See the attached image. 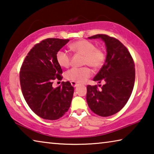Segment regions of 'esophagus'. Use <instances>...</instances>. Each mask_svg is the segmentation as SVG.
Wrapping results in <instances>:
<instances>
[{
	"mask_svg": "<svg viewBox=\"0 0 154 154\" xmlns=\"http://www.w3.org/2000/svg\"><path fill=\"white\" fill-rule=\"evenodd\" d=\"M71 84H72V86L74 87H78V86H79V84L77 83V82H74V81L71 82Z\"/></svg>",
	"mask_w": 154,
	"mask_h": 154,
	"instance_id": "34e87169",
	"label": "esophagus"
}]
</instances>
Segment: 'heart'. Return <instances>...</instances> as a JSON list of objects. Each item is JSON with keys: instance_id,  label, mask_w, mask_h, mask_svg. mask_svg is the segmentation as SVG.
<instances>
[{"instance_id": "b5f03b06", "label": "heart", "mask_w": 154, "mask_h": 154, "mask_svg": "<svg viewBox=\"0 0 154 154\" xmlns=\"http://www.w3.org/2000/svg\"><path fill=\"white\" fill-rule=\"evenodd\" d=\"M69 48L75 53L83 56L82 63L94 69H99L103 65L105 60V54L103 49L96 48L93 42L87 40H80L73 42ZM56 60L62 67H68L70 65V55L65 51L59 50L56 53ZM91 70L87 67H74L66 72V79L71 81L82 83L91 76Z\"/></svg>"}]
</instances>
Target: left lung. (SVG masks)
Wrapping results in <instances>:
<instances>
[{
  "label": "left lung",
  "instance_id": "1",
  "mask_svg": "<svg viewBox=\"0 0 154 154\" xmlns=\"http://www.w3.org/2000/svg\"><path fill=\"white\" fill-rule=\"evenodd\" d=\"M89 39H101L105 44V62L94 81L105 82L98 89L97 86L87 87V102L92 112L103 117L112 116L128 101L135 81L134 63L124 45L107 35L97 34ZM100 87V85H99Z\"/></svg>",
  "mask_w": 154,
  "mask_h": 154
}]
</instances>
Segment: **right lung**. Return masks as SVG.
<instances>
[{
    "label": "right lung",
    "instance_id": "add662e5",
    "mask_svg": "<svg viewBox=\"0 0 154 154\" xmlns=\"http://www.w3.org/2000/svg\"><path fill=\"white\" fill-rule=\"evenodd\" d=\"M69 40L47 38L36 44L25 58L20 72L23 96L31 109L45 120L61 118L70 107L74 89L69 82L54 88L53 80L62 79L56 53Z\"/></svg>",
    "mask_w": 154,
    "mask_h": 154
}]
</instances>
